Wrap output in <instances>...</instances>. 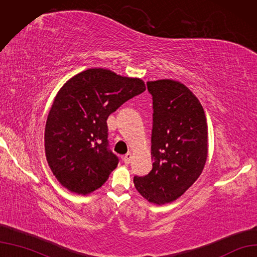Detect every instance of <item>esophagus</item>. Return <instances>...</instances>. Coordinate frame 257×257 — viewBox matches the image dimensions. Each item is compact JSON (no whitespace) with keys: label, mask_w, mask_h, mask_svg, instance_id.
I'll use <instances>...</instances> for the list:
<instances>
[{"label":"esophagus","mask_w":257,"mask_h":257,"mask_svg":"<svg viewBox=\"0 0 257 257\" xmlns=\"http://www.w3.org/2000/svg\"><path fill=\"white\" fill-rule=\"evenodd\" d=\"M132 153H126L125 155H124V157H123V162H124V164H126V165H128L130 163H131V161H132Z\"/></svg>","instance_id":"esophagus-1"}]
</instances>
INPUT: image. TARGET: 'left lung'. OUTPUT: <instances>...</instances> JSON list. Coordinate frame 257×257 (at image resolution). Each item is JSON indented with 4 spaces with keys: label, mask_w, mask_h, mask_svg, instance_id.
I'll list each match as a JSON object with an SVG mask.
<instances>
[{
    "label": "left lung",
    "mask_w": 257,
    "mask_h": 257,
    "mask_svg": "<svg viewBox=\"0 0 257 257\" xmlns=\"http://www.w3.org/2000/svg\"><path fill=\"white\" fill-rule=\"evenodd\" d=\"M153 100L152 170L134 176L149 202L170 203L198 180L207 158V123L198 98L173 79L148 82Z\"/></svg>",
    "instance_id": "8db88e82"
}]
</instances>
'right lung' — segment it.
Listing matches in <instances>:
<instances>
[{
	"label": "right lung",
	"mask_w": 257,
	"mask_h": 257,
	"mask_svg": "<svg viewBox=\"0 0 257 257\" xmlns=\"http://www.w3.org/2000/svg\"><path fill=\"white\" fill-rule=\"evenodd\" d=\"M146 90L140 78L102 68L76 74L60 88L46 123L44 150L57 181L88 194L107 181L119 158L108 148V116Z\"/></svg>",
	"instance_id": "add662e5"
}]
</instances>
